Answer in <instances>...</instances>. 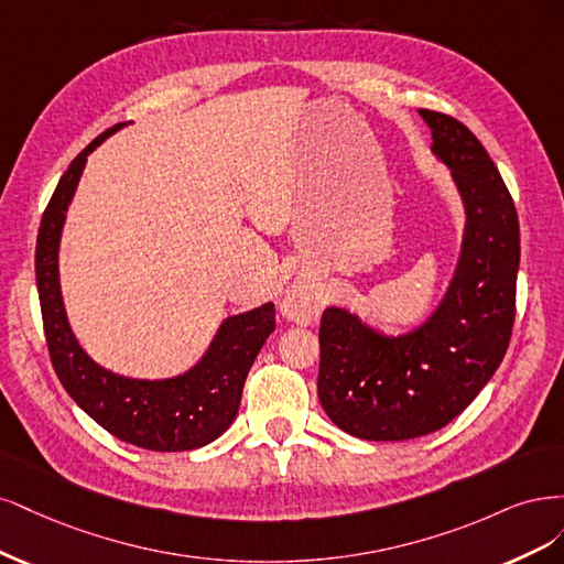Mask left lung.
<instances>
[{
    "mask_svg": "<svg viewBox=\"0 0 564 564\" xmlns=\"http://www.w3.org/2000/svg\"><path fill=\"white\" fill-rule=\"evenodd\" d=\"M420 115L433 152L464 196V250L443 304L405 337H381L344 308L323 312L321 405L362 441H408L449 424L499 368L516 321L520 225L513 196L462 121L433 110Z\"/></svg>",
    "mask_w": 564,
    "mask_h": 564,
    "instance_id": "left-lung-1",
    "label": "left lung"
}]
</instances>
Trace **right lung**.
I'll return each instance as SVG.
<instances>
[{"label":"right lung","mask_w":564,"mask_h":564,"mask_svg":"<svg viewBox=\"0 0 564 564\" xmlns=\"http://www.w3.org/2000/svg\"><path fill=\"white\" fill-rule=\"evenodd\" d=\"M112 126L84 148L63 173L42 215L34 271L42 304L46 347L65 391L119 441L154 452H183L213 443L229 429L241 405L248 370L276 328L274 304L231 316L198 366L175 379L138 381L102 370L72 335L58 283V241L69 198L77 189L88 152L112 135Z\"/></svg>","instance_id":"add662e5"}]
</instances>
